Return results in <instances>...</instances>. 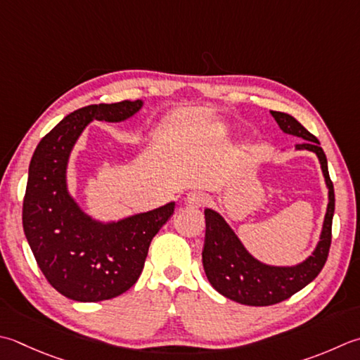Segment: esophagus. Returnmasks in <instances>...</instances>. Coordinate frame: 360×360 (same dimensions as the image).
Listing matches in <instances>:
<instances>
[{
	"instance_id": "esophagus-1",
	"label": "esophagus",
	"mask_w": 360,
	"mask_h": 360,
	"mask_svg": "<svg viewBox=\"0 0 360 360\" xmlns=\"http://www.w3.org/2000/svg\"><path fill=\"white\" fill-rule=\"evenodd\" d=\"M186 201L188 206H192V207H202L209 202V196H207V193L200 192V190H193V192L187 193Z\"/></svg>"
}]
</instances>
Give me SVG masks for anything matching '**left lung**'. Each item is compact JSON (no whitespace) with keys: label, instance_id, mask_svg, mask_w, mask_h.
<instances>
[{"label":"left lung","instance_id":"8db88e82","mask_svg":"<svg viewBox=\"0 0 360 360\" xmlns=\"http://www.w3.org/2000/svg\"><path fill=\"white\" fill-rule=\"evenodd\" d=\"M270 114L284 132L306 140L302 145H297L298 150L304 148L319 156L329 188V204L319 246L306 262L292 269H279V266L257 262L246 252L226 221L214 210L206 209V237L202 248L204 271L218 293L246 306L278 304L312 283L326 264L330 238H333V217L335 209L334 184L329 178L328 159L319 139L292 115L276 110H270Z\"/></svg>","mask_w":360,"mask_h":360}]
</instances>
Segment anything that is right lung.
I'll return each instance as SVG.
<instances>
[{"label": "right lung", "mask_w": 360, "mask_h": 360, "mask_svg": "<svg viewBox=\"0 0 360 360\" xmlns=\"http://www.w3.org/2000/svg\"><path fill=\"white\" fill-rule=\"evenodd\" d=\"M140 108L139 100L86 105L54 126L34 151L23 200V231L48 283L70 300L96 302L129 290L143 270L153 237L174 210V202H168L101 224L84 215L67 192V160L87 123L122 122Z\"/></svg>", "instance_id": "add662e5"}]
</instances>
